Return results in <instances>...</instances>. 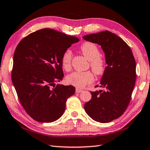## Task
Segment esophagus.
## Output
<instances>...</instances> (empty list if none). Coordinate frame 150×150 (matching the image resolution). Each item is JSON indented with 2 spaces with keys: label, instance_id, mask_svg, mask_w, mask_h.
<instances>
[{
  "label": "esophagus",
  "instance_id": "esophagus-1",
  "mask_svg": "<svg viewBox=\"0 0 150 150\" xmlns=\"http://www.w3.org/2000/svg\"><path fill=\"white\" fill-rule=\"evenodd\" d=\"M83 90H81V89H79V88H76V93H81L83 92Z\"/></svg>",
  "mask_w": 150,
  "mask_h": 150
}]
</instances>
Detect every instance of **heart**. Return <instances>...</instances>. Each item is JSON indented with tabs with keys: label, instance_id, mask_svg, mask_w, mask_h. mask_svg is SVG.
<instances>
[{
	"label": "heart",
	"instance_id": "obj_1",
	"mask_svg": "<svg viewBox=\"0 0 150 150\" xmlns=\"http://www.w3.org/2000/svg\"><path fill=\"white\" fill-rule=\"evenodd\" d=\"M80 51L85 57L90 61V66L96 75H103L107 66L105 58L100 54L99 47L96 44L86 42L80 46ZM73 53L69 49L64 52L61 57V64L63 69L68 71L71 69ZM67 83L79 88H82L86 85L94 81V75L90 71L85 72H73L67 76Z\"/></svg>",
	"mask_w": 150,
	"mask_h": 150
}]
</instances>
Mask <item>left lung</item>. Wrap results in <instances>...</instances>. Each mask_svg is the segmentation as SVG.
<instances>
[{
    "label": "left lung",
    "mask_w": 150,
    "mask_h": 150,
    "mask_svg": "<svg viewBox=\"0 0 150 150\" xmlns=\"http://www.w3.org/2000/svg\"><path fill=\"white\" fill-rule=\"evenodd\" d=\"M83 39L101 46L107 64L99 86L103 89L90 92L92 99L84 104V110L96 122H110L121 116L129 104L137 78L136 62L129 46L110 31L86 35Z\"/></svg>",
    "instance_id": "obj_1"
}]
</instances>
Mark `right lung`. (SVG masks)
<instances>
[{"label":"right lung","mask_w":150,"mask_h":150,"mask_svg":"<svg viewBox=\"0 0 150 150\" xmlns=\"http://www.w3.org/2000/svg\"><path fill=\"white\" fill-rule=\"evenodd\" d=\"M79 38L51 28L28 34L13 54L11 81L21 104L29 116L40 122L59 119L66 103L75 93L73 86L55 85L62 80L61 57Z\"/></svg>","instance_id":"1"}]
</instances>
